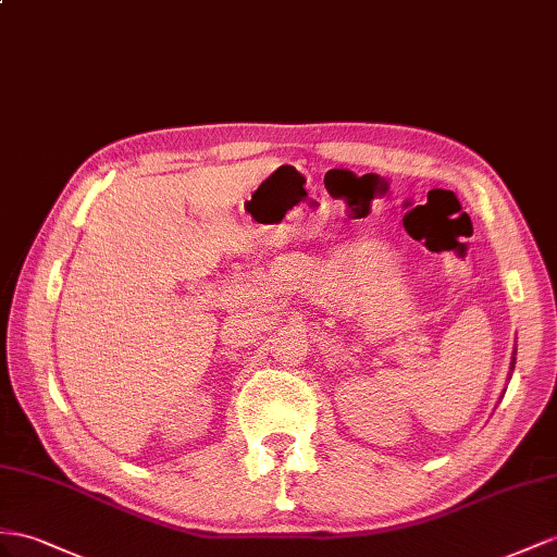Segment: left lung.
I'll use <instances>...</instances> for the list:
<instances>
[{
	"label": "left lung",
	"instance_id": "obj_1",
	"mask_svg": "<svg viewBox=\"0 0 557 557\" xmlns=\"http://www.w3.org/2000/svg\"><path fill=\"white\" fill-rule=\"evenodd\" d=\"M512 355H516V350H512ZM512 364H516V358H512V362H510V369H512Z\"/></svg>",
	"mask_w": 557,
	"mask_h": 557
}]
</instances>
